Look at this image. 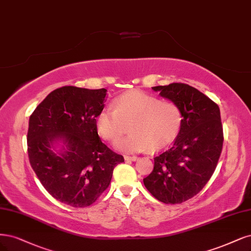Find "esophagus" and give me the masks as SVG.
<instances>
[{"label":"esophagus","instance_id":"esophagus-1","mask_svg":"<svg viewBox=\"0 0 251 251\" xmlns=\"http://www.w3.org/2000/svg\"><path fill=\"white\" fill-rule=\"evenodd\" d=\"M138 158L136 155H125V160L126 161H136Z\"/></svg>","mask_w":251,"mask_h":251}]
</instances>
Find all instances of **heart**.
<instances>
[{
    "label": "heart",
    "instance_id": "1",
    "mask_svg": "<svg viewBox=\"0 0 251 251\" xmlns=\"http://www.w3.org/2000/svg\"><path fill=\"white\" fill-rule=\"evenodd\" d=\"M114 110H101L96 117V129L105 140H115L126 131L131 133L115 142L124 151H139L150 148L152 151L164 150L177 137L183 116L179 107L171 100L133 90L116 98Z\"/></svg>",
    "mask_w": 251,
    "mask_h": 251
}]
</instances>
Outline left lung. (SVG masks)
I'll list each match as a JSON object with an SVG mask.
<instances>
[{"instance_id": "left-lung-1", "label": "left lung", "mask_w": 251, "mask_h": 251, "mask_svg": "<svg viewBox=\"0 0 251 251\" xmlns=\"http://www.w3.org/2000/svg\"><path fill=\"white\" fill-rule=\"evenodd\" d=\"M152 90L176 103L183 124L171 148L153 158V170L143 183L158 201L181 203L201 191L217 166L223 145L220 110L187 84L155 86Z\"/></svg>"}]
</instances>
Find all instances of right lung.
Instances as JSON below:
<instances>
[{
    "label": "right lung",
    "instance_id": "1",
    "mask_svg": "<svg viewBox=\"0 0 251 251\" xmlns=\"http://www.w3.org/2000/svg\"><path fill=\"white\" fill-rule=\"evenodd\" d=\"M107 90L64 86L51 91L34 110L27 135L30 164L42 186L74 208L96 202L109 187L122 154L103 144L96 117ZM63 143L55 153V145Z\"/></svg>",
    "mask_w": 251,
    "mask_h": 251
}]
</instances>
